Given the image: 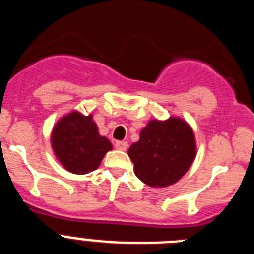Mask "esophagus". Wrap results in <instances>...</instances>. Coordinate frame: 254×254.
<instances>
[{"label": "esophagus", "instance_id": "34e87169", "mask_svg": "<svg viewBox=\"0 0 254 254\" xmlns=\"http://www.w3.org/2000/svg\"><path fill=\"white\" fill-rule=\"evenodd\" d=\"M114 146H116L117 150H121V151H126V150H127V147H128V143L126 142V141H117Z\"/></svg>", "mask_w": 254, "mask_h": 254}]
</instances>
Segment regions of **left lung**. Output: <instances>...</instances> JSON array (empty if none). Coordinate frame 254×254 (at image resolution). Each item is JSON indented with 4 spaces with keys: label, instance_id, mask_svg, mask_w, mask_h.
<instances>
[{
    "label": "left lung",
    "instance_id": "obj_1",
    "mask_svg": "<svg viewBox=\"0 0 254 254\" xmlns=\"http://www.w3.org/2000/svg\"><path fill=\"white\" fill-rule=\"evenodd\" d=\"M193 129L179 117L151 120L128 149L134 174L150 187H168L185 176L196 158Z\"/></svg>",
    "mask_w": 254,
    "mask_h": 254
}]
</instances>
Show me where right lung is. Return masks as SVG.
Returning a JSON list of instances; mask_svg holds the SVG:
<instances>
[{
  "instance_id": "obj_1",
  "label": "right lung",
  "mask_w": 254,
  "mask_h": 254,
  "mask_svg": "<svg viewBox=\"0 0 254 254\" xmlns=\"http://www.w3.org/2000/svg\"><path fill=\"white\" fill-rule=\"evenodd\" d=\"M51 145L57 160L73 174H87L98 169L104 155L113 149L111 141L99 134L93 114L78 111L66 114L55 125Z\"/></svg>"
}]
</instances>
